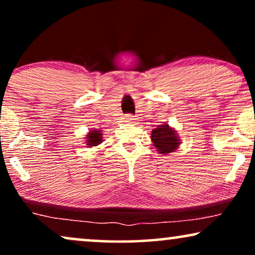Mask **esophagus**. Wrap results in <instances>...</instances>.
I'll use <instances>...</instances> for the list:
<instances>
[{
    "mask_svg": "<svg viewBox=\"0 0 255 255\" xmlns=\"http://www.w3.org/2000/svg\"><path fill=\"white\" fill-rule=\"evenodd\" d=\"M125 120H126V122H133L135 119H134L133 115L128 114V115H126V117H125Z\"/></svg>",
    "mask_w": 255,
    "mask_h": 255,
    "instance_id": "obj_1",
    "label": "esophagus"
}]
</instances>
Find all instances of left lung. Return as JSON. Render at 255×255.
<instances>
[{
    "mask_svg": "<svg viewBox=\"0 0 255 255\" xmlns=\"http://www.w3.org/2000/svg\"><path fill=\"white\" fill-rule=\"evenodd\" d=\"M150 138L159 154L173 153L181 143L176 130L167 124L157 126V128L151 130Z\"/></svg>",
    "mask_w": 255,
    "mask_h": 255,
    "instance_id": "left-lung-1",
    "label": "left lung"
}]
</instances>
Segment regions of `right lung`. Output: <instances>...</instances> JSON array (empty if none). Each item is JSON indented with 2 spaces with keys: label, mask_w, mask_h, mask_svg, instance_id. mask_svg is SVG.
Returning a JSON list of instances; mask_svg holds the SVG:
<instances>
[{
  "label": "right lung",
  "mask_w": 255,
  "mask_h": 255,
  "mask_svg": "<svg viewBox=\"0 0 255 255\" xmlns=\"http://www.w3.org/2000/svg\"><path fill=\"white\" fill-rule=\"evenodd\" d=\"M102 131L100 129L89 130V133L86 135V143L89 148L99 146L102 142Z\"/></svg>",
  "instance_id": "right-lung-1"
}]
</instances>
